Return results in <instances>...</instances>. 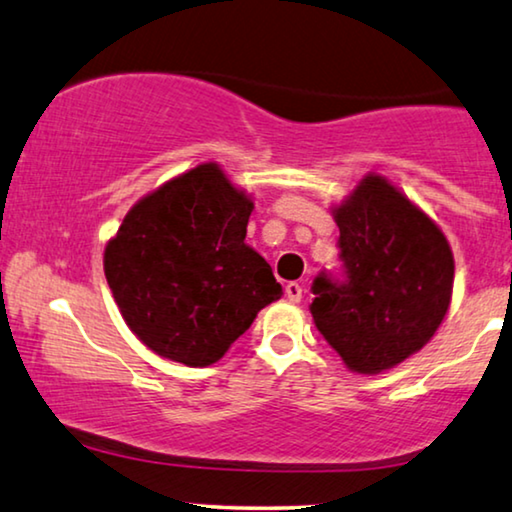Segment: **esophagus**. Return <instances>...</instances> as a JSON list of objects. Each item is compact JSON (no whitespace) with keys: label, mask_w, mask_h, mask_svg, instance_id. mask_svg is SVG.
<instances>
[{"label":"esophagus","mask_w":512,"mask_h":512,"mask_svg":"<svg viewBox=\"0 0 512 512\" xmlns=\"http://www.w3.org/2000/svg\"><path fill=\"white\" fill-rule=\"evenodd\" d=\"M285 294H287V299L292 301V304H299L301 297H304V287H301L299 283H287Z\"/></svg>","instance_id":"obj_1"}]
</instances>
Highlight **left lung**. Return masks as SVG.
I'll return each mask as SVG.
<instances>
[{
    "label": "left lung",
    "instance_id": "8db88e82",
    "mask_svg": "<svg viewBox=\"0 0 512 512\" xmlns=\"http://www.w3.org/2000/svg\"><path fill=\"white\" fill-rule=\"evenodd\" d=\"M331 213L345 278L313 280L311 313L345 366L373 376L422 350L441 327L455 259L441 227L378 174Z\"/></svg>",
    "mask_w": 512,
    "mask_h": 512
}]
</instances>
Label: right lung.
I'll return each mask as SVG.
<instances>
[{"instance_id": "obj_1", "label": "right lung", "mask_w": 512, "mask_h": 512, "mask_svg": "<svg viewBox=\"0 0 512 512\" xmlns=\"http://www.w3.org/2000/svg\"><path fill=\"white\" fill-rule=\"evenodd\" d=\"M253 199L199 164L136 201L106 243L104 273L136 338L160 357L208 366L283 287L246 243Z\"/></svg>"}]
</instances>
